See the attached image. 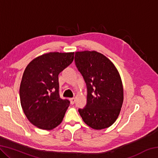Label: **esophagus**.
<instances>
[{
    "instance_id": "obj_1",
    "label": "esophagus",
    "mask_w": 158,
    "mask_h": 158,
    "mask_svg": "<svg viewBox=\"0 0 158 158\" xmlns=\"http://www.w3.org/2000/svg\"><path fill=\"white\" fill-rule=\"evenodd\" d=\"M69 100H70V103L72 104V105H74V102H75V98H70V99H69Z\"/></svg>"
}]
</instances>
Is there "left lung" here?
Masks as SVG:
<instances>
[{
    "label": "left lung",
    "instance_id": "obj_1",
    "mask_svg": "<svg viewBox=\"0 0 158 158\" xmlns=\"http://www.w3.org/2000/svg\"><path fill=\"white\" fill-rule=\"evenodd\" d=\"M75 64L86 83L87 104L79 113L93 129L102 130L113 125L123 102L121 76L114 63L96 51L75 52Z\"/></svg>",
    "mask_w": 158,
    "mask_h": 158
}]
</instances>
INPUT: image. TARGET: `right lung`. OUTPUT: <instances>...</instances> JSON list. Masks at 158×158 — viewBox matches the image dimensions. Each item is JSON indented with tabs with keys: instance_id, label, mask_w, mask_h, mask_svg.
<instances>
[{
	"instance_id": "right-lung-1",
	"label": "right lung",
	"mask_w": 158,
	"mask_h": 158,
	"mask_svg": "<svg viewBox=\"0 0 158 158\" xmlns=\"http://www.w3.org/2000/svg\"><path fill=\"white\" fill-rule=\"evenodd\" d=\"M74 52L45 53L32 60L21 79V105L32 124L51 130L59 125L69 101L59 96L58 74L73 63Z\"/></svg>"
}]
</instances>
